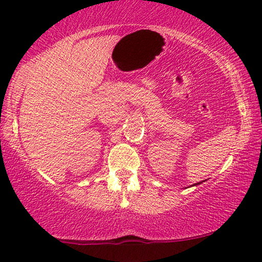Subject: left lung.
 I'll return each instance as SVG.
<instances>
[{"mask_svg":"<svg viewBox=\"0 0 262 262\" xmlns=\"http://www.w3.org/2000/svg\"><path fill=\"white\" fill-rule=\"evenodd\" d=\"M200 184H202V182H198V184H194L193 186H196V185H200Z\"/></svg>","mask_w":262,"mask_h":262,"instance_id":"8db88e82","label":"left lung"}]
</instances>
